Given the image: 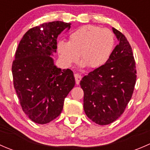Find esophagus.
I'll use <instances>...</instances> for the list:
<instances>
[{
  "mask_svg": "<svg viewBox=\"0 0 150 150\" xmlns=\"http://www.w3.org/2000/svg\"><path fill=\"white\" fill-rule=\"evenodd\" d=\"M75 82H76V84L78 85L80 83V81H81L82 77H81L80 75H78V74H75Z\"/></svg>",
  "mask_w": 150,
  "mask_h": 150,
  "instance_id": "esophagus-1",
  "label": "esophagus"
}]
</instances>
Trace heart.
<instances>
[{
  "instance_id": "1",
  "label": "heart",
  "mask_w": 150,
  "mask_h": 150,
  "mask_svg": "<svg viewBox=\"0 0 150 150\" xmlns=\"http://www.w3.org/2000/svg\"><path fill=\"white\" fill-rule=\"evenodd\" d=\"M115 38L112 32L96 25H85L69 36V41H60L57 51L65 67H71L81 57L83 67L96 69L103 66L111 57Z\"/></svg>"
}]
</instances>
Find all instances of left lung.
Wrapping results in <instances>:
<instances>
[{
	"label": "left lung",
	"instance_id": "8db88e82",
	"mask_svg": "<svg viewBox=\"0 0 150 150\" xmlns=\"http://www.w3.org/2000/svg\"><path fill=\"white\" fill-rule=\"evenodd\" d=\"M118 40L103 66L85 75L80 85L84 92L87 117L99 125H108L123 113L131 100L137 80L132 48L122 33L112 28Z\"/></svg>",
	"mask_w": 150,
	"mask_h": 150
}]
</instances>
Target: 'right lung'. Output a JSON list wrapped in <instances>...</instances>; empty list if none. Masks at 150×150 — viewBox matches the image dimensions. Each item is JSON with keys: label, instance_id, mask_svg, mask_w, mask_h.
I'll return each instance as SVG.
<instances>
[{"label": "right lung", "instance_id": "1", "mask_svg": "<svg viewBox=\"0 0 150 150\" xmlns=\"http://www.w3.org/2000/svg\"><path fill=\"white\" fill-rule=\"evenodd\" d=\"M70 23H43L28 30L20 40L12 64L13 86L24 112L33 122L46 124L62 111L64 99L75 86L71 69L54 65L57 39Z\"/></svg>", "mask_w": 150, "mask_h": 150}]
</instances>
